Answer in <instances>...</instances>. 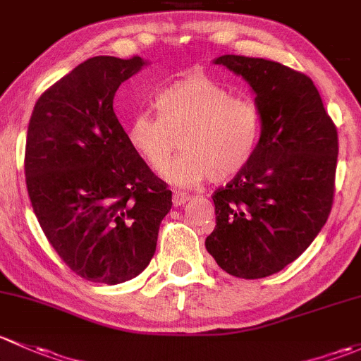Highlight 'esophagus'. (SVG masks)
I'll use <instances>...</instances> for the list:
<instances>
[{
	"label": "esophagus",
	"instance_id": "obj_1",
	"mask_svg": "<svg viewBox=\"0 0 361 361\" xmlns=\"http://www.w3.org/2000/svg\"><path fill=\"white\" fill-rule=\"evenodd\" d=\"M189 198H191V196H189V195H185V192L176 191V192H173V198H172V202H173V205H176V207H180V205H184V203L188 202Z\"/></svg>",
	"mask_w": 361,
	"mask_h": 361
}]
</instances>
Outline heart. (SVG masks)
Listing matches in <instances>:
<instances>
[{
    "label": "heart",
    "mask_w": 361,
    "mask_h": 361,
    "mask_svg": "<svg viewBox=\"0 0 361 361\" xmlns=\"http://www.w3.org/2000/svg\"><path fill=\"white\" fill-rule=\"evenodd\" d=\"M158 116L137 111L126 123L130 147L153 170H161L180 137L183 153L163 169L176 185L203 179L222 182L250 163L261 139L262 116L248 97H233L203 74H189L154 99Z\"/></svg>",
    "instance_id": "heart-1"
}]
</instances>
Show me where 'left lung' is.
I'll return each instance as SVG.
<instances>
[{"label":"left lung","instance_id":"left-lung-1","mask_svg":"<svg viewBox=\"0 0 361 361\" xmlns=\"http://www.w3.org/2000/svg\"><path fill=\"white\" fill-rule=\"evenodd\" d=\"M214 64L250 85L262 128L250 163L212 196L215 229L205 247L226 273L257 280L295 261L325 226L336 191L337 128L306 74L243 55Z\"/></svg>","mask_w":361,"mask_h":361}]
</instances>
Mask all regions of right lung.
<instances>
[{"instance_id": "1", "label": "right lung", "mask_w": 361, "mask_h": 361, "mask_svg": "<svg viewBox=\"0 0 361 361\" xmlns=\"http://www.w3.org/2000/svg\"><path fill=\"white\" fill-rule=\"evenodd\" d=\"M144 59L99 55L38 99L27 126L25 184L44 236L88 281L123 283L153 259L172 191L130 147L113 109Z\"/></svg>"}]
</instances>
